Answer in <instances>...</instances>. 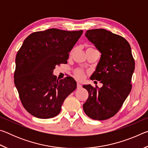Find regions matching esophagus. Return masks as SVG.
Returning a JSON list of instances; mask_svg holds the SVG:
<instances>
[{"mask_svg": "<svg viewBox=\"0 0 148 148\" xmlns=\"http://www.w3.org/2000/svg\"><path fill=\"white\" fill-rule=\"evenodd\" d=\"M77 89L82 88V85L79 83V82H77Z\"/></svg>", "mask_w": 148, "mask_h": 148, "instance_id": "esophagus-1", "label": "esophagus"}]
</instances>
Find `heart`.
Instances as JSON below:
<instances>
[{"label": "heart", "instance_id": "obj_1", "mask_svg": "<svg viewBox=\"0 0 148 148\" xmlns=\"http://www.w3.org/2000/svg\"><path fill=\"white\" fill-rule=\"evenodd\" d=\"M75 75H76L77 78L82 79L83 78L84 76L85 72H84V71H82L81 69H77L75 71Z\"/></svg>", "mask_w": 148, "mask_h": 148}]
</instances>
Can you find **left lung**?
I'll use <instances>...</instances> for the list:
<instances>
[{"instance_id":"8db88e82","label":"left lung","mask_w":148,"mask_h":148,"mask_svg":"<svg viewBox=\"0 0 148 148\" xmlns=\"http://www.w3.org/2000/svg\"><path fill=\"white\" fill-rule=\"evenodd\" d=\"M85 36L101 53L90 79L100 81L102 86L84 85L89 97L83 108L90 118L106 120L116 114L131 91L134 60L129 42L119 35L97 29L87 31Z\"/></svg>"}]
</instances>
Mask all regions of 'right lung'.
Returning <instances> with one entry per match:
<instances>
[{"label": "right lung", "mask_w": 148, "mask_h": 148, "mask_svg": "<svg viewBox=\"0 0 148 148\" xmlns=\"http://www.w3.org/2000/svg\"><path fill=\"white\" fill-rule=\"evenodd\" d=\"M83 31L50 29L27 37L16 57L14 84L23 107L40 119L58 115L67 96L76 89L73 77L57 79L53 69L67 63L69 53Z\"/></svg>", "instance_id": "add662e5"}]
</instances>
